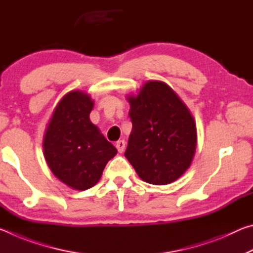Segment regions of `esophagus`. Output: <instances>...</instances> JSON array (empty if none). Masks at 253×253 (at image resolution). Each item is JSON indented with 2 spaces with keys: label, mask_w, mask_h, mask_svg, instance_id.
Returning <instances> with one entry per match:
<instances>
[{
  "label": "esophagus",
  "mask_w": 253,
  "mask_h": 253,
  "mask_svg": "<svg viewBox=\"0 0 253 253\" xmlns=\"http://www.w3.org/2000/svg\"><path fill=\"white\" fill-rule=\"evenodd\" d=\"M125 147H126V142L125 140H118L116 143V148L118 149L119 153H123L125 151Z\"/></svg>",
  "instance_id": "34e87169"
}]
</instances>
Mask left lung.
I'll return each mask as SVG.
<instances>
[{"instance_id":"left-lung-1","label":"left lung","mask_w":253,"mask_h":253,"mask_svg":"<svg viewBox=\"0 0 253 253\" xmlns=\"http://www.w3.org/2000/svg\"><path fill=\"white\" fill-rule=\"evenodd\" d=\"M132 124L125 156L143 181L165 185L190 168L196 148L194 119L168 84L148 81L129 96Z\"/></svg>"}]
</instances>
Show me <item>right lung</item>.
I'll return each mask as SVG.
<instances>
[{
    "instance_id": "right-lung-1",
    "label": "right lung",
    "mask_w": 253,
    "mask_h": 253,
    "mask_svg": "<svg viewBox=\"0 0 253 253\" xmlns=\"http://www.w3.org/2000/svg\"><path fill=\"white\" fill-rule=\"evenodd\" d=\"M93 101L83 91L62 98L51 118L43 140L50 169L60 181L84 191L99 181L117 149L89 119Z\"/></svg>"
}]
</instances>
